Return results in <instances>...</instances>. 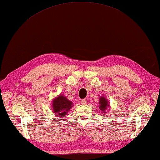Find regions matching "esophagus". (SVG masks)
I'll list each match as a JSON object with an SVG mask.
<instances>
[{"mask_svg": "<svg viewBox=\"0 0 160 160\" xmlns=\"http://www.w3.org/2000/svg\"><path fill=\"white\" fill-rule=\"evenodd\" d=\"M80 103H82V104H83V105H84V104H86V103H87V101L86 99H81V101H80Z\"/></svg>", "mask_w": 160, "mask_h": 160, "instance_id": "esophagus-1", "label": "esophagus"}]
</instances>
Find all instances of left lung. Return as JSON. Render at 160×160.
I'll list each match as a JSON object with an SVG mask.
<instances>
[{
	"mask_svg": "<svg viewBox=\"0 0 160 160\" xmlns=\"http://www.w3.org/2000/svg\"><path fill=\"white\" fill-rule=\"evenodd\" d=\"M99 99V108L101 110V112L106 114V109L110 108V103L108 101L106 98L103 97V96H101Z\"/></svg>",
	"mask_w": 160,
	"mask_h": 160,
	"instance_id": "1",
	"label": "left lung"
}]
</instances>
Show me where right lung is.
Instances as JSON below:
<instances>
[{
	"instance_id": "add662e5",
	"label": "right lung",
	"mask_w": 160,
	"mask_h": 160,
	"mask_svg": "<svg viewBox=\"0 0 160 160\" xmlns=\"http://www.w3.org/2000/svg\"><path fill=\"white\" fill-rule=\"evenodd\" d=\"M73 106V103L72 102L62 95H58L52 101V107L53 111L61 119L65 117L67 113L71 110Z\"/></svg>"
}]
</instances>
